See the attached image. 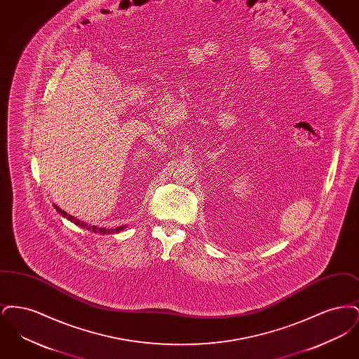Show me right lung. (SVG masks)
Masks as SVG:
<instances>
[{
    "instance_id": "right-lung-1",
    "label": "right lung",
    "mask_w": 359,
    "mask_h": 359,
    "mask_svg": "<svg viewBox=\"0 0 359 359\" xmlns=\"http://www.w3.org/2000/svg\"><path fill=\"white\" fill-rule=\"evenodd\" d=\"M55 208H56V211H57L60 215H63L65 218H67V219L71 221V222H74L75 224H78V226L83 227V229H87V230H90V231H94V233H101V234H111V233H118V231H121V230H123V229H125V226L116 227V229H104V227H97V226H88L87 223L81 222L79 219H76V218L71 217V215L67 214L65 210L59 208L57 205H55Z\"/></svg>"
}]
</instances>
